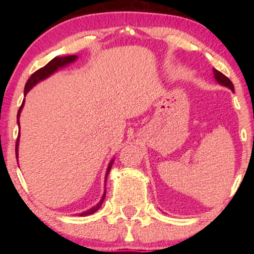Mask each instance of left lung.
<instances>
[{"label": "left lung", "mask_w": 254, "mask_h": 254, "mask_svg": "<svg viewBox=\"0 0 254 254\" xmlns=\"http://www.w3.org/2000/svg\"><path fill=\"white\" fill-rule=\"evenodd\" d=\"M214 72V77H215V81H216L218 84L220 85H223L225 86V88L230 89L232 92H235V88H234V84H232V82L229 79L227 76H224L222 72H220L218 70H216V69H214L213 70Z\"/></svg>", "instance_id": "1"}]
</instances>
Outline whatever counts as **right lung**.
Masks as SVG:
<instances>
[{"mask_svg": "<svg viewBox=\"0 0 254 254\" xmlns=\"http://www.w3.org/2000/svg\"><path fill=\"white\" fill-rule=\"evenodd\" d=\"M78 57L77 55H67V57H55L53 60L48 62V64L45 65V67L40 68L39 70H37L34 74L31 75V77L27 79L26 84H25V88H24V97L26 96V93L30 91L31 89L33 88V86H36L38 83L44 81V79H46L52 76L53 74H55L58 70H60L62 68H65L67 65L74 64V62L77 60ZM24 103H25V99L23 100L22 103V106H20V109L18 111V114H17V124H18V127L19 126V118H20V113H22V110L24 107ZM19 136H20V133L18 134V138H17V142H16V157H17V162H18V147H19ZM114 162V158L111 159V162L109 163V166H107L106 169V173H105V179H104V187L106 186V182H107V176H109V173L111 171V168H112V164ZM105 194H106V190H104V194L102 196V199L98 203L96 204V206H93L90 208V209L83 211V213L78 214L79 216H88V215H91L93 213H96L97 210L99 209L100 207H102V203L104 202V199H105Z\"/></svg>", "mask_w": 254, "mask_h": 254, "instance_id": "obj_1", "label": "right lung"}]
</instances>
